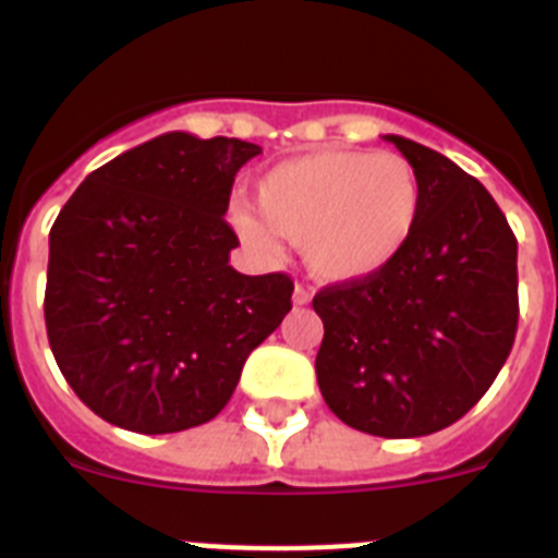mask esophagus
<instances>
[{
    "label": "esophagus",
    "mask_w": 558,
    "mask_h": 558,
    "mask_svg": "<svg viewBox=\"0 0 558 558\" xmlns=\"http://www.w3.org/2000/svg\"><path fill=\"white\" fill-rule=\"evenodd\" d=\"M310 302H313V293H310V290L304 288V284H295V290H293V304H295V307H307Z\"/></svg>",
    "instance_id": "34e87169"
}]
</instances>
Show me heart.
<instances>
[{
  "mask_svg": "<svg viewBox=\"0 0 558 558\" xmlns=\"http://www.w3.org/2000/svg\"><path fill=\"white\" fill-rule=\"evenodd\" d=\"M256 210L231 211L248 248L274 254L276 234L302 243L310 274L363 282L405 254L422 223L425 186L397 153L324 147L279 161L256 181Z\"/></svg>",
  "mask_w": 558,
  "mask_h": 558,
  "instance_id": "1",
  "label": "heart"
}]
</instances>
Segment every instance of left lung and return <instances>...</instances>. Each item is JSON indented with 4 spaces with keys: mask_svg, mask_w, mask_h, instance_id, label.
Listing matches in <instances>:
<instances>
[{
    "mask_svg": "<svg viewBox=\"0 0 558 558\" xmlns=\"http://www.w3.org/2000/svg\"><path fill=\"white\" fill-rule=\"evenodd\" d=\"M386 140L422 179V223L388 270L315 293V374L340 422L416 438L475 408L514 347L517 236L486 186L447 156Z\"/></svg>",
    "mask_w": 558,
    "mask_h": 558,
    "instance_id": "left-lung-1",
    "label": "left lung"
}]
</instances>
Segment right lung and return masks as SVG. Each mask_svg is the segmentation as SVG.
<instances>
[{
  "mask_svg": "<svg viewBox=\"0 0 558 558\" xmlns=\"http://www.w3.org/2000/svg\"><path fill=\"white\" fill-rule=\"evenodd\" d=\"M263 147L172 131L95 170L49 231L44 322L72 391L133 433L218 416L245 360L290 313L288 274L245 276L226 223Z\"/></svg>",
  "mask_w": 558,
  "mask_h": 558,
  "instance_id": "1",
  "label": "right lung"
}]
</instances>
